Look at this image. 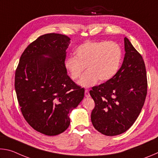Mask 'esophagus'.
Segmentation results:
<instances>
[{"label": "esophagus", "instance_id": "34e87169", "mask_svg": "<svg viewBox=\"0 0 158 158\" xmlns=\"http://www.w3.org/2000/svg\"><path fill=\"white\" fill-rule=\"evenodd\" d=\"M84 93H85V96L86 98H89L90 97V93H89V91L88 90H85V92H84Z\"/></svg>", "mask_w": 158, "mask_h": 158}]
</instances>
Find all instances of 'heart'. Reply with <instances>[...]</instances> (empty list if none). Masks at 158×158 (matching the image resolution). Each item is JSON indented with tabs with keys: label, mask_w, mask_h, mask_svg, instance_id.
I'll use <instances>...</instances> for the list:
<instances>
[{
	"label": "heart",
	"mask_w": 158,
	"mask_h": 158,
	"mask_svg": "<svg viewBox=\"0 0 158 158\" xmlns=\"http://www.w3.org/2000/svg\"><path fill=\"white\" fill-rule=\"evenodd\" d=\"M76 56L65 60V66L70 78L75 81L85 68L87 72L79 81L82 87L89 88L109 81L116 75L121 66L122 50L114 42H87L75 50Z\"/></svg>",
	"instance_id": "b5f03b06"
}]
</instances>
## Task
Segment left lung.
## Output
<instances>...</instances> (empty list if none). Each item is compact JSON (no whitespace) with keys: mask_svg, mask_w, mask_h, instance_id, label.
Segmentation results:
<instances>
[{"mask_svg":"<svg viewBox=\"0 0 158 158\" xmlns=\"http://www.w3.org/2000/svg\"><path fill=\"white\" fill-rule=\"evenodd\" d=\"M125 56L113 78L92 88L90 95L95 106L91 121L106 136L123 133L132 126L142 109L147 93V77L142 56L127 37Z\"/></svg>","mask_w":158,"mask_h":158,"instance_id":"8db88e82","label":"left lung"}]
</instances>
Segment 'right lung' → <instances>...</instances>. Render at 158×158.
<instances>
[{"label": "right lung", "instance_id": "1", "mask_svg": "<svg viewBox=\"0 0 158 158\" xmlns=\"http://www.w3.org/2000/svg\"><path fill=\"white\" fill-rule=\"evenodd\" d=\"M70 38L49 33L40 36L21 56L15 87L26 121L37 132L59 135L70 124L69 114L84 97V89L67 74L66 50Z\"/></svg>", "mask_w": 158, "mask_h": 158}]
</instances>
